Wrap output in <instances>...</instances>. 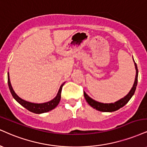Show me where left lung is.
Segmentation results:
<instances>
[{"instance_id": "8db88e82", "label": "left lung", "mask_w": 147, "mask_h": 147, "mask_svg": "<svg viewBox=\"0 0 147 147\" xmlns=\"http://www.w3.org/2000/svg\"><path fill=\"white\" fill-rule=\"evenodd\" d=\"M134 59V58H133ZM135 62V61H134ZM135 66H136V79L135 81H134V84L133 87H132L131 90L129 92L127 96H125L124 98H121V100H118L114 103H102V102H97L96 100H93L92 98H91L86 92H84V97L86 98V101L88 102V103L89 104L91 107H92L93 108L97 109V110L100 111V112H114V111L118 110L121 107H123V106H125L127 102H129V100L131 99L132 96L135 93L136 86H137L138 84V67L136 63H135Z\"/></svg>"}]
</instances>
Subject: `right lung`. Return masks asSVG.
I'll list each match as a JSON object with an SVG mask.
<instances>
[{
  "label": "right lung",
  "mask_w": 147,
  "mask_h": 147,
  "mask_svg": "<svg viewBox=\"0 0 147 147\" xmlns=\"http://www.w3.org/2000/svg\"><path fill=\"white\" fill-rule=\"evenodd\" d=\"M65 83L61 85V87H60L59 92H58L55 98H54L53 99L51 100V101H49L47 102H45V103H33V102H27L26 100H22V98H20V97L18 96V95L14 92L13 88L11 87V83H10L9 80V72H8V86L9 88L10 92H11L12 96L15 100H16L21 105L23 106L24 108L30 111V112L35 113V114H42V113H45L48 112L49 111L53 109L55 107H56L57 106L58 104L60 101V99H61V89H62V87Z\"/></svg>",
  "instance_id": "right-lung-1"
}]
</instances>
